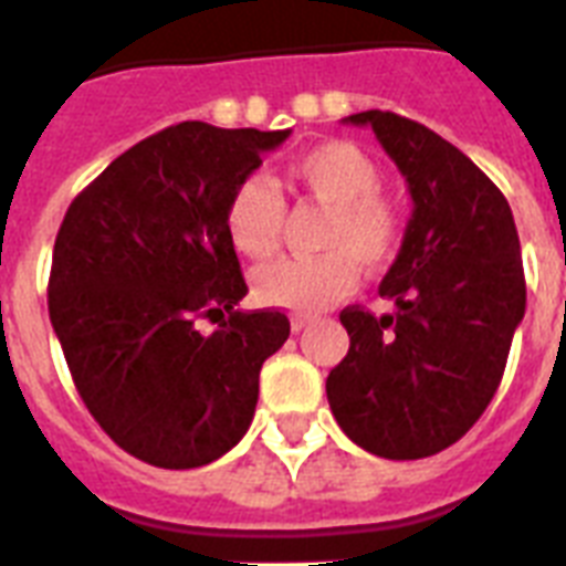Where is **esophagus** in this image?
Returning <instances> with one entry per match:
<instances>
[{"label":"esophagus","instance_id":"34e87169","mask_svg":"<svg viewBox=\"0 0 566 566\" xmlns=\"http://www.w3.org/2000/svg\"><path fill=\"white\" fill-rule=\"evenodd\" d=\"M314 323V319H311V316H293L291 319V325H293V331H305L307 325Z\"/></svg>","mask_w":566,"mask_h":566}]
</instances>
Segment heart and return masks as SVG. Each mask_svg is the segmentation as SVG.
Here are the masks:
<instances>
[{
  "instance_id": "obj_1",
  "label": "heart",
  "mask_w": 566,
  "mask_h": 566,
  "mask_svg": "<svg viewBox=\"0 0 566 566\" xmlns=\"http://www.w3.org/2000/svg\"><path fill=\"white\" fill-rule=\"evenodd\" d=\"M293 191L323 206L311 259H279L255 273V291L275 307L314 314L355 291L360 268H384L401 247L398 206L378 191L380 171L352 142H323L287 165ZM227 235L247 259L273 255L284 229V200L264 177H243L229 191Z\"/></svg>"
}]
</instances>
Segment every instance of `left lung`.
Listing matches in <instances>:
<instances>
[{"mask_svg": "<svg viewBox=\"0 0 566 566\" xmlns=\"http://www.w3.org/2000/svg\"><path fill=\"white\" fill-rule=\"evenodd\" d=\"M369 124L412 197L398 259L380 282L395 314H339L348 355L325 380L343 433L384 459H424L476 424L500 387L526 311L506 197L459 148L389 109Z\"/></svg>", "mask_w": 566, "mask_h": 566, "instance_id": "8db88e82", "label": "left lung"}]
</instances>
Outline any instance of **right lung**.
<instances>
[{"label": "right lung", "mask_w": 566, "mask_h": 566, "mask_svg": "<svg viewBox=\"0 0 566 566\" xmlns=\"http://www.w3.org/2000/svg\"><path fill=\"white\" fill-rule=\"evenodd\" d=\"M287 136L165 127L113 159L60 223L54 334L86 410L148 465L186 471L235 448L261 366L291 334L282 311L235 307L247 282L223 220L229 191Z\"/></svg>", "instance_id": "1"}]
</instances>
